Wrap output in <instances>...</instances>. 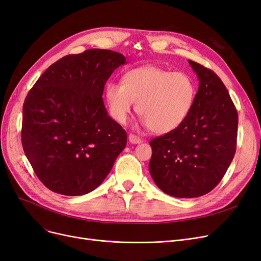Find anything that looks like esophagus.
Returning a JSON list of instances; mask_svg holds the SVG:
<instances>
[{
  "mask_svg": "<svg viewBox=\"0 0 261 261\" xmlns=\"http://www.w3.org/2000/svg\"><path fill=\"white\" fill-rule=\"evenodd\" d=\"M128 140H129V143L130 144H133V145H137V144H140L141 140L138 136H136V135H133V134H129V136H128Z\"/></svg>",
  "mask_w": 261,
  "mask_h": 261,
  "instance_id": "esophagus-1",
  "label": "esophagus"
}]
</instances>
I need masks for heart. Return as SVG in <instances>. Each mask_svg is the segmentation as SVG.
I'll use <instances>...</instances> for the list:
<instances>
[{
	"mask_svg": "<svg viewBox=\"0 0 261 261\" xmlns=\"http://www.w3.org/2000/svg\"><path fill=\"white\" fill-rule=\"evenodd\" d=\"M105 94L110 114L117 123H126L136 102L144 124L162 135L186 121L195 103L196 86L185 73L145 65L128 70L123 83L109 82Z\"/></svg>",
	"mask_w": 261,
	"mask_h": 261,
	"instance_id": "obj_1",
	"label": "heart"
}]
</instances>
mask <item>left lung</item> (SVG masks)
Wrapping results in <instances>:
<instances>
[{
    "label": "left lung",
    "instance_id": "left-lung-1",
    "mask_svg": "<svg viewBox=\"0 0 261 261\" xmlns=\"http://www.w3.org/2000/svg\"><path fill=\"white\" fill-rule=\"evenodd\" d=\"M188 63L199 81L192 111L179 127L150 141V175L162 192L177 198L202 196L220 183L238 137V112L224 84L212 70Z\"/></svg>",
    "mask_w": 261,
    "mask_h": 261
}]
</instances>
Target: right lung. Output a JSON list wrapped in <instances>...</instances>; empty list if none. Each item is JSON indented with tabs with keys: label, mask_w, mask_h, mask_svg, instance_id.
Segmentation results:
<instances>
[{
	"label": "right lung",
	"mask_w": 261,
	"mask_h": 261,
	"mask_svg": "<svg viewBox=\"0 0 261 261\" xmlns=\"http://www.w3.org/2000/svg\"><path fill=\"white\" fill-rule=\"evenodd\" d=\"M123 54L90 49L60 59L39 77L22 107L21 143L50 191L81 196L96 189L127 143L102 99Z\"/></svg>",
	"instance_id": "right-lung-1"
}]
</instances>
